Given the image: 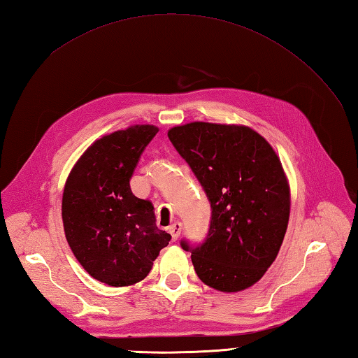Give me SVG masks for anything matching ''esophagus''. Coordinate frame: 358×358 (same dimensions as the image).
Returning <instances> with one entry per match:
<instances>
[{
    "label": "esophagus",
    "instance_id": "esophagus-1",
    "mask_svg": "<svg viewBox=\"0 0 358 358\" xmlns=\"http://www.w3.org/2000/svg\"><path fill=\"white\" fill-rule=\"evenodd\" d=\"M169 232H171V235H172V240L175 241V240H178V237H180V234H181V223H173L172 226H169Z\"/></svg>",
    "mask_w": 358,
    "mask_h": 358
}]
</instances>
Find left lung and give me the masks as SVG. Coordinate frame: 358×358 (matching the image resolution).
<instances>
[{"label":"left lung","instance_id":"8db88e82","mask_svg":"<svg viewBox=\"0 0 358 358\" xmlns=\"http://www.w3.org/2000/svg\"><path fill=\"white\" fill-rule=\"evenodd\" d=\"M210 203V226L191 250L196 275L222 292L255 285L277 258L289 222L291 192L280 158L248 126L195 121L167 132Z\"/></svg>","mask_w":358,"mask_h":358}]
</instances>
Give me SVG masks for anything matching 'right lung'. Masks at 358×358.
Returning <instances> with one entry per match:
<instances>
[{
  "instance_id": "add662e5",
  "label": "right lung",
  "mask_w": 358,
  "mask_h": 358,
  "mask_svg": "<svg viewBox=\"0 0 358 358\" xmlns=\"http://www.w3.org/2000/svg\"><path fill=\"white\" fill-rule=\"evenodd\" d=\"M158 127L136 124L96 140L67 177L62 215L66 240L90 277L109 286L146 278L171 235L154 206L131 191L138 159Z\"/></svg>"
}]
</instances>
